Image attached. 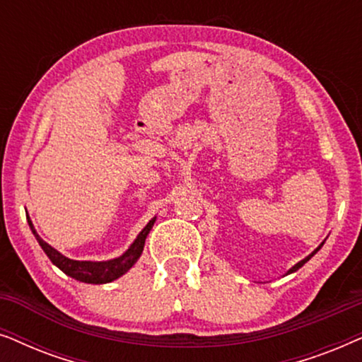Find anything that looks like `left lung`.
Masks as SVG:
<instances>
[{
    "mask_svg": "<svg viewBox=\"0 0 362 362\" xmlns=\"http://www.w3.org/2000/svg\"><path fill=\"white\" fill-rule=\"evenodd\" d=\"M321 245H323V244H321ZM321 245L318 247V249H316V250L313 252V254H310L308 257H306V259H303V260H301V262H298V264H296L295 267H291V269H290V272H288V274H291V272H296V270H298V269H300V267H303V265L306 264V262H308V260L311 259V257H313V255L316 254V252H318V250L321 249Z\"/></svg>",
    "mask_w": 362,
    "mask_h": 362,
    "instance_id": "8db88e82",
    "label": "left lung"
}]
</instances>
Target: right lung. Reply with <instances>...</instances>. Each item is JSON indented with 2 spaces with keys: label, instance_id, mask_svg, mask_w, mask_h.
Segmentation results:
<instances>
[{
  "label": "right lung",
  "instance_id": "1",
  "mask_svg": "<svg viewBox=\"0 0 362 362\" xmlns=\"http://www.w3.org/2000/svg\"><path fill=\"white\" fill-rule=\"evenodd\" d=\"M29 227H31L33 234L36 235V239L39 242V245L42 247V250L46 252V255L49 257V260L52 262L54 265L59 267L64 274L72 276L78 281H83V284H93V285H100V284H108V281L117 280L118 276H122L123 274H127L128 270L135 265V262L140 259L143 247H145V239L146 235L150 234L153 224H155V219H151L148 222L145 229H143L138 237L135 239V242L130 245L125 254L118 259L113 260H107V262H81V260H72L64 257L62 254L51 247L49 244H46L41 237L37 235V232L34 230L33 222L28 217Z\"/></svg>",
  "mask_w": 362,
  "mask_h": 362
}]
</instances>
